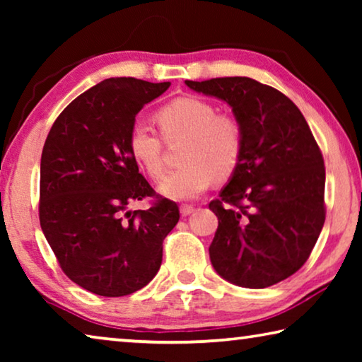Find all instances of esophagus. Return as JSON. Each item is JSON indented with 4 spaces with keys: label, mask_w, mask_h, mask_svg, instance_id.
<instances>
[{
    "label": "esophagus",
    "mask_w": 362,
    "mask_h": 362,
    "mask_svg": "<svg viewBox=\"0 0 362 362\" xmlns=\"http://www.w3.org/2000/svg\"><path fill=\"white\" fill-rule=\"evenodd\" d=\"M194 212V207L193 206H189V204H183V206H180V214L183 217H187V216H189V214H193Z\"/></svg>",
    "instance_id": "1"
}]
</instances>
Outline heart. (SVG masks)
I'll use <instances>...</instances> for the list:
<instances>
[{"label":"heart","mask_w":362,"mask_h":362,"mask_svg":"<svg viewBox=\"0 0 362 362\" xmlns=\"http://www.w3.org/2000/svg\"><path fill=\"white\" fill-rule=\"evenodd\" d=\"M156 122L163 139L173 144L185 139L180 163L185 164L159 183V193L174 201H192L214 180L235 173L243 155V126L235 116L217 113L214 103L199 97H179L158 110ZM129 153L151 179L164 175L163 142L144 122L131 127Z\"/></svg>","instance_id":"1"}]
</instances>
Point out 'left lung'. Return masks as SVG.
I'll return each instance as SVG.
<instances>
[{
	"label": "left lung",
	"mask_w": 362,
	"mask_h": 362,
	"mask_svg": "<svg viewBox=\"0 0 362 362\" xmlns=\"http://www.w3.org/2000/svg\"><path fill=\"white\" fill-rule=\"evenodd\" d=\"M185 84L228 103L243 126L240 164L209 204L218 218L209 246L214 269L247 289L292 276L326 220V169L308 122L289 97L252 78Z\"/></svg>",
	"instance_id": "8db88e82"
}]
</instances>
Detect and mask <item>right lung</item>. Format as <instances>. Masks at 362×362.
Wrapping results in <instances>:
<instances>
[{"label": "right lung", "instance_id": "right-lung-1", "mask_svg": "<svg viewBox=\"0 0 362 362\" xmlns=\"http://www.w3.org/2000/svg\"><path fill=\"white\" fill-rule=\"evenodd\" d=\"M170 83L108 78L78 95L47 134L40 169V223L60 268L102 297L142 289L163 262V241L179 222L174 201L155 196L127 139L145 103Z\"/></svg>", "mask_w": 362, "mask_h": 362}]
</instances>
